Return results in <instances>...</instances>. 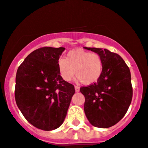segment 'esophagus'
Returning <instances> with one entry per match:
<instances>
[{
	"instance_id": "obj_1",
	"label": "esophagus",
	"mask_w": 148,
	"mask_h": 148,
	"mask_svg": "<svg viewBox=\"0 0 148 148\" xmlns=\"http://www.w3.org/2000/svg\"><path fill=\"white\" fill-rule=\"evenodd\" d=\"M74 88H75V91L77 92H79V87H78V86H75V87H74Z\"/></svg>"
}]
</instances>
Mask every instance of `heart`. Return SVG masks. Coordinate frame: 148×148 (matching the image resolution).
<instances>
[{
	"mask_svg": "<svg viewBox=\"0 0 148 148\" xmlns=\"http://www.w3.org/2000/svg\"><path fill=\"white\" fill-rule=\"evenodd\" d=\"M58 68L64 81H71L76 75L79 81L90 85L97 82L101 77L103 61L98 53L77 49L69 51L66 58H60Z\"/></svg>",
	"mask_w": 148,
	"mask_h": 148,
	"instance_id": "b5f03b06",
	"label": "heart"
}]
</instances>
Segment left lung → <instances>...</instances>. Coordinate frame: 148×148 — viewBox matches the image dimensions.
I'll list each match as a JSON object with an SVG mask.
<instances>
[{
	"instance_id": "left-lung-1",
	"label": "left lung",
	"mask_w": 148,
	"mask_h": 148,
	"mask_svg": "<svg viewBox=\"0 0 148 148\" xmlns=\"http://www.w3.org/2000/svg\"><path fill=\"white\" fill-rule=\"evenodd\" d=\"M84 48L98 53L103 61L100 79L80 87L85 97L84 113L92 126L108 128L124 116L131 104L133 90L130 70L119 54L107 49Z\"/></svg>"
}]
</instances>
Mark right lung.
<instances>
[{
  "mask_svg": "<svg viewBox=\"0 0 148 148\" xmlns=\"http://www.w3.org/2000/svg\"><path fill=\"white\" fill-rule=\"evenodd\" d=\"M65 48L42 47L27 56L16 75L15 100L24 118L45 131L64 122L74 86L60 75L58 61Z\"/></svg>",
  "mask_w": 148,
  "mask_h": 148,
  "instance_id": "1",
  "label": "right lung"
}]
</instances>
